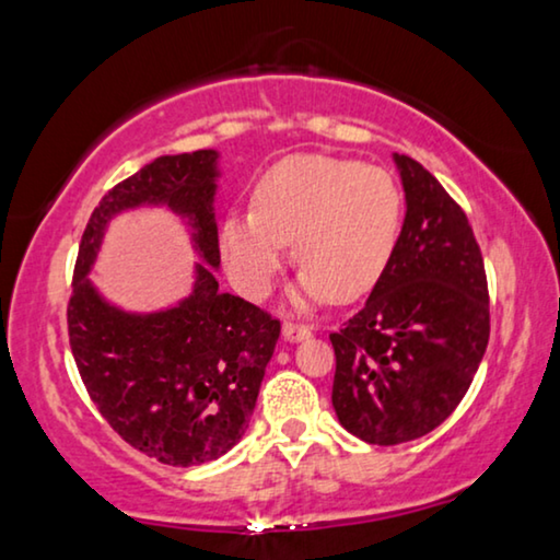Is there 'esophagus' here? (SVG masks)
<instances>
[{"label": "esophagus", "mask_w": 560, "mask_h": 560, "mask_svg": "<svg viewBox=\"0 0 560 560\" xmlns=\"http://www.w3.org/2000/svg\"><path fill=\"white\" fill-rule=\"evenodd\" d=\"M281 335H283V340H287V342H299V340H306V337H310L312 332H310V327H304V325H294V322H283Z\"/></svg>", "instance_id": "esophagus-1"}]
</instances>
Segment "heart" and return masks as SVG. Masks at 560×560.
<instances>
[{"label":"heart","instance_id":"heart-1","mask_svg":"<svg viewBox=\"0 0 560 560\" xmlns=\"http://www.w3.org/2000/svg\"><path fill=\"white\" fill-rule=\"evenodd\" d=\"M256 208L228 210L220 254L235 287L264 296L287 258L302 264L289 302L312 310L368 294L396 250L404 195L390 172L329 154H291L261 175Z\"/></svg>","mask_w":560,"mask_h":560}]
</instances>
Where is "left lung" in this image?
<instances>
[{
    "label": "left lung",
    "mask_w": 560,
    "mask_h": 560,
    "mask_svg": "<svg viewBox=\"0 0 560 560\" xmlns=\"http://www.w3.org/2000/svg\"><path fill=\"white\" fill-rule=\"evenodd\" d=\"M393 162L406 192L396 250L365 306L329 335L337 419L377 446L444 423L490 340L485 264L467 215L419 162L406 154Z\"/></svg>",
    "instance_id": "obj_1"
}]
</instances>
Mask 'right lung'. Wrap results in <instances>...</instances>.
I'll list each match as a JSON object with an SVG mask.
<instances>
[{"instance_id":"right-lung-1","label":"right lung","mask_w":560,"mask_h":560,"mask_svg":"<svg viewBox=\"0 0 560 560\" xmlns=\"http://www.w3.org/2000/svg\"><path fill=\"white\" fill-rule=\"evenodd\" d=\"M220 152L164 154L104 195L85 225L68 304L78 373L126 444L172 467L218 459L246 434L281 325L218 289ZM167 207L201 261L191 294L154 313L108 303L88 277L110 220Z\"/></svg>"}]
</instances>
